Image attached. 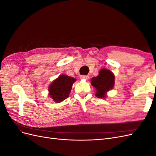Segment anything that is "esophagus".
<instances>
[{
  "mask_svg": "<svg viewBox=\"0 0 156 156\" xmlns=\"http://www.w3.org/2000/svg\"><path fill=\"white\" fill-rule=\"evenodd\" d=\"M81 79H84V80H88L89 79V76L88 75H81V77H80Z\"/></svg>",
  "mask_w": 156,
  "mask_h": 156,
  "instance_id": "1",
  "label": "esophagus"
}]
</instances>
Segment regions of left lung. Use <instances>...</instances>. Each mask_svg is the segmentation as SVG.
I'll return each mask as SVG.
<instances>
[{
	"mask_svg": "<svg viewBox=\"0 0 156 156\" xmlns=\"http://www.w3.org/2000/svg\"><path fill=\"white\" fill-rule=\"evenodd\" d=\"M115 75L111 71L105 68L100 69L98 76L91 79V84L96 89V96L105 99L107 92L114 88Z\"/></svg>",
	"mask_w": 156,
	"mask_h": 156,
	"instance_id": "obj_1",
	"label": "left lung"
}]
</instances>
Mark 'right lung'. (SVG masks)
I'll return each instance as SVG.
<instances>
[{"label": "right lung", "instance_id": "obj_1", "mask_svg": "<svg viewBox=\"0 0 156 156\" xmlns=\"http://www.w3.org/2000/svg\"><path fill=\"white\" fill-rule=\"evenodd\" d=\"M76 79L69 77L65 74H61L52 82L48 87L49 96L55 103H60L66 100L69 96L73 84Z\"/></svg>", "mask_w": 156, "mask_h": 156}]
</instances>
